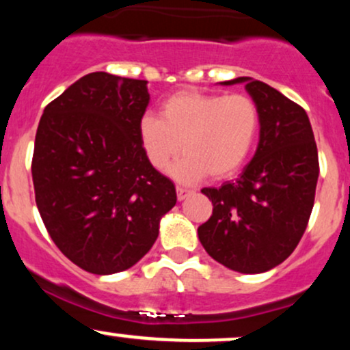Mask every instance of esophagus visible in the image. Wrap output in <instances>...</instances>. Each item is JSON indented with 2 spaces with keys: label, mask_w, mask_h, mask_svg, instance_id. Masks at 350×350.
<instances>
[{
  "label": "esophagus",
  "mask_w": 350,
  "mask_h": 350,
  "mask_svg": "<svg viewBox=\"0 0 350 350\" xmlns=\"http://www.w3.org/2000/svg\"><path fill=\"white\" fill-rule=\"evenodd\" d=\"M176 192H178V199L179 200H184L187 198V196L194 194V189H189V187H184V186H178L176 187Z\"/></svg>",
  "instance_id": "esophagus-1"
}]
</instances>
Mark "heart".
<instances>
[{"label": "heart", "instance_id": "1", "mask_svg": "<svg viewBox=\"0 0 350 350\" xmlns=\"http://www.w3.org/2000/svg\"><path fill=\"white\" fill-rule=\"evenodd\" d=\"M260 126V108L248 95L180 90L164 100L161 118L143 116L139 142L158 171H166L183 148L186 156L172 170L176 178L192 183L207 174L219 180L245 166Z\"/></svg>", "mask_w": 350, "mask_h": 350}]
</instances>
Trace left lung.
I'll return each instance as SVG.
<instances>
[{
    "instance_id": "left-lung-1",
    "label": "left lung",
    "mask_w": 350,
    "mask_h": 350,
    "mask_svg": "<svg viewBox=\"0 0 350 350\" xmlns=\"http://www.w3.org/2000/svg\"><path fill=\"white\" fill-rule=\"evenodd\" d=\"M245 82L262 115L255 156L235 183L204 187L212 215L198 228L212 258L240 273H263L288 258L306 230L319 159L304 108L260 80Z\"/></svg>"
}]
</instances>
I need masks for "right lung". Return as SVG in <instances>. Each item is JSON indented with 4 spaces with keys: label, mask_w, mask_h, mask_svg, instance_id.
<instances>
[{
    "label": "right lung",
    "mask_w": 350,
    "mask_h": 350,
    "mask_svg": "<svg viewBox=\"0 0 350 350\" xmlns=\"http://www.w3.org/2000/svg\"><path fill=\"white\" fill-rule=\"evenodd\" d=\"M146 80L92 72L44 108L36 131V204L52 242L94 275L128 270L176 206L171 179L139 142Z\"/></svg>",
    "instance_id": "right-lung-1"
}]
</instances>
